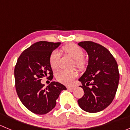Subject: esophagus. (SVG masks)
<instances>
[{"mask_svg": "<svg viewBox=\"0 0 130 130\" xmlns=\"http://www.w3.org/2000/svg\"><path fill=\"white\" fill-rule=\"evenodd\" d=\"M75 88V86H67V89L69 90H73V89H74Z\"/></svg>", "mask_w": 130, "mask_h": 130, "instance_id": "esophagus-1", "label": "esophagus"}]
</instances>
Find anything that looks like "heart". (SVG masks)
<instances>
[{
	"label": "heart",
	"instance_id": "obj_1",
	"mask_svg": "<svg viewBox=\"0 0 130 130\" xmlns=\"http://www.w3.org/2000/svg\"><path fill=\"white\" fill-rule=\"evenodd\" d=\"M61 52L74 59V65L78 69H84L86 66L87 61L84 58L83 49L73 43L66 44L61 48ZM49 63L53 70H56L59 67V55L57 51H54L49 57ZM78 72L75 70L70 71H61L56 75L58 81L65 84H70L73 80L77 77Z\"/></svg>",
	"mask_w": 130,
	"mask_h": 130
}]
</instances>
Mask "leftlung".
Listing matches in <instances>:
<instances>
[{
	"label": "left lung",
	"instance_id": "obj_1",
	"mask_svg": "<svg viewBox=\"0 0 130 130\" xmlns=\"http://www.w3.org/2000/svg\"><path fill=\"white\" fill-rule=\"evenodd\" d=\"M78 44L89 55L86 71L78 79L84 94L78 104L86 112H99L112 103L116 95L120 80L118 66L103 46L92 41H82Z\"/></svg>",
	"mask_w": 130,
	"mask_h": 130
}]
</instances>
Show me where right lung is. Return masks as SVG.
Instances as JSON below:
<instances>
[{
  "mask_svg": "<svg viewBox=\"0 0 130 130\" xmlns=\"http://www.w3.org/2000/svg\"><path fill=\"white\" fill-rule=\"evenodd\" d=\"M60 43L36 42L18 59L14 69L15 90L23 105L33 113L44 115L52 111L61 90L67 89L58 82H51L46 88L41 83L43 77L53 78L49 57Z\"/></svg>",
  "mask_w": 130,
  "mask_h": 130,
  "instance_id": "obj_1",
  "label": "right lung"
}]
</instances>
